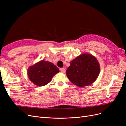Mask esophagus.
<instances>
[{
  "label": "esophagus",
  "instance_id": "34e87169",
  "mask_svg": "<svg viewBox=\"0 0 126 126\" xmlns=\"http://www.w3.org/2000/svg\"><path fill=\"white\" fill-rule=\"evenodd\" d=\"M60 71H61V72H63V73H64V72H66V69H64V68H60Z\"/></svg>",
  "mask_w": 126,
  "mask_h": 126
}]
</instances>
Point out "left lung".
<instances>
[{
	"label": "left lung",
	"instance_id": "1",
	"mask_svg": "<svg viewBox=\"0 0 126 126\" xmlns=\"http://www.w3.org/2000/svg\"><path fill=\"white\" fill-rule=\"evenodd\" d=\"M100 70V64L96 57L85 52L71 61L66 75L74 85L84 87L92 84L96 80Z\"/></svg>",
	"mask_w": 126,
	"mask_h": 126
}]
</instances>
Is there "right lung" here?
<instances>
[{
	"label": "right lung",
	"instance_id": "obj_1",
	"mask_svg": "<svg viewBox=\"0 0 126 126\" xmlns=\"http://www.w3.org/2000/svg\"><path fill=\"white\" fill-rule=\"evenodd\" d=\"M59 72V69L54 63L42 60L29 67L27 74L33 84L41 87L50 82L52 77Z\"/></svg>",
	"mask_w": 126,
	"mask_h": 126
}]
</instances>
